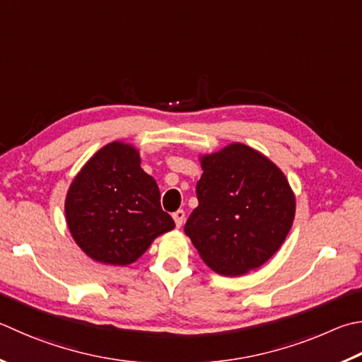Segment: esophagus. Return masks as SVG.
<instances>
[{
    "label": "esophagus",
    "instance_id": "34e87169",
    "mask_svg": "<svg viewBox=\"0 0 362 362\" xmlns=\"http://www.w3.org/2000/svg\"><path fill=\"white\" fill-rule=\"evenodd\" d=\"M173 218L175 221V226L180 228L183 225V220H185V212H183V210H177V212H174Z\"/></svg>",
    "mask_w": 362,
    "mask_h": 362
}]
</instances>
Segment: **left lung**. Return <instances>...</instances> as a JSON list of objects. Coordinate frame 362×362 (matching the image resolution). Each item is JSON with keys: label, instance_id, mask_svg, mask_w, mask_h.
Instances as JSON below:
<instances>
[{"label": "left lung", "instance_id": "obj_1", "mask_svg": "<svg viewBox=\"0 0 362 362\" xmlns=\"http://www.w3.org/2000/svg\"><path fill=\"white\" fill-rule=\"evenodd\" d=\"M198 207L185 225L206 264L239 277L277 253L293 226L296 196L277 164L242 142L199 155Z\"/></svg>", "mask_w": 362, "mask_h": 362}]
</instances>
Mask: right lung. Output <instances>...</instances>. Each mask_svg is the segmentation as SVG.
<instances>
[{"instance_id":"add662e5","label":"right lung","mask_w":362,"mask_h":362,"mask_svg":"<svg viewBox=\"0 0 362 362\" xmlns=\"http://www.w3.org/2000/svg\"><path fill=\"white\" fill-rule=\"evenodd\" d=\"M64 214L78 248L109 266L137 261L175 228L163 212L155 179L141 168L139 150L123 141L106 144L83 164L69 185Z\"/></svg>"}]
</instances>
